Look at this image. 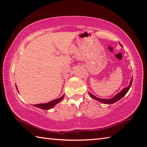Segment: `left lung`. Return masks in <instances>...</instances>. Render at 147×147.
I'll use <instances>...</instances> for the list:
<instances>
[{
	"mask_svg": "<svg viewBox=\"0 0 147 147\" xmlns=\"http://www.w3.org/2000/svg\"><path fill=\"white\" fill-rule=\"evenodd\" d=\"M132 83V79L131 80V82H130V84L128 87H127L125 88H124V89H123L121 91L120 93H119L118 94H117L114 97H113V98H110V99H102V98H97L95 96H94L93 94H91V93L89 92V95L90 96H91V98H93V99H95L96 100H98L99 102H102V103H104V104H113L115 103V102H117L118 100H120L121 98L123 97V96L124 95H125V94L128 92V91L129 90L130 88H131V84Z\"/></svg>",
	"mask_w": 147,
	"mask_h": 147,
	"instance_id": "obj_1",
	"label": "left lung"
}]
</instances>
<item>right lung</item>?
Here are the masks:
<instances>
[{
    "label": "right lung",
    "mask_w": 147,
    "mask_h": 147,
    "mask_svg": "<svg viewBox=\"0 0 147 147\" xmlns=\"http://www.w3.org/2000/svg\"><path fill=\"white\" fill-rule=\"evenodd\" d=\"M16 90H17V88H16ZM63 98H64V95H63L61 97L57 98V99H55V100H52L47 104H39L34 105V106L35 107H38L39 108H41V109H42L47 110L49 109H51L52 107H53L55 105L57 104V103H59V102L61 101Z\"/></svg>",
    "instance_id": "obj_1"
}]
</instances>
